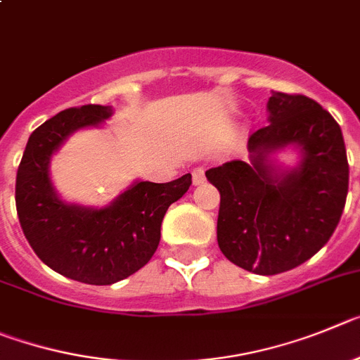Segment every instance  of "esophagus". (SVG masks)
<instances>
[{"mask_svg":"<svg viewBox=\"0 0 360 360\" xmlns=\"http://www.w3.org/2000/svg\"><path fill=\"white\" fill-rule=\"evenodd\" d=\"M192 181L193 184H200L204 181V168H195L192 172Z\"/></svg>","mask_w":360,"mask_h":360,"instance_id":"1","label":"esophagus"}]
</instances>
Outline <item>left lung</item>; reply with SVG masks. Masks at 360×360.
<instances>
[{
    "label": "left lung",
    "mask_w": 360,
    "mask_h": 360,
    "mask_svg": "<svg viewBox=\"0 0 360 360\" xmlns=\"http://www.w3.org/2000/svg\"><path fill=\"white\" fill-rule=\"evenodd\" d=\"M269 125L249 136V163L206 170L220 192L217 242L249 273L280 274L312 258L338 228L349 168L339 124L316 100L273 91ZM300 148L297 167L280 171L270 154Z\"/></svg>",
    "instance_id": "obj_1"
}]
</instances>
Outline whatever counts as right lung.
Returning a JSON list of instances; mask_svg holds the SVG:
<instances>
[{
    "instance_id": "1",
    "label": "right lung",
    "mask_w": 360,
    "mask_h": 360,
    "mask_svg": "<svg viewBox=\"0 0 360 360\" xmlns=\"http://www.w3.org/2000/svg\"><path fill=\"white\" fill-rule=\"evenodd\" d=\"M109 105L60 111L28 138L15 177V208L28 244L55 273L89 285H111L140 271L160 245L168 206L188 192L192 174L170 183L136 181L103 208L70 204L55 192L50 161L70 134L98 127Z\"/></svg>"
}]
</instances>
